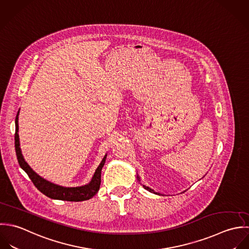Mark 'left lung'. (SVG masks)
<instances>
[{
	"label": "left lung",
	"instance_id": "obj_1",
	"mask_svg": "<svg viewBox=\"0 0 249 249\" xmlns=\"http://www.w3.org/2000/svg\"><path fill=\"white\" fill-rule=\"evenodd\" d=\"M143 187H144V188H145L147 191H149V192H153V190H151V189L148 188V187H145V186H143ZM157 195H160V194H157Z\"/></svg>",
	"mask_w": 249,
	"mask_h": 249
}]
</instances>
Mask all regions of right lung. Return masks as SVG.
Here are the masks:
<instances>
[{"mask_svg": "<svg viewBox=\"0 0 249 249\" xmlns=\"http://www.w3.org/2000/svg\"><path fill=\"white\" fill-rule=\"evenodd\" d=\"M18 115L19 111L16 115L15 119V151L17 160L19 162V165L21 168L28 174L34 185L37 188L39 192H41L43 195L52 199H58V200H64V201H73V202H79V201H85L89 199L92 198L99 191L100 185H101V170L102 167L105 164L106 157H104L103 160L101 161L98 168L96 169L94 176L92 177L91 182L89 185L77 187V188H64L57 185H54L46 181L45 179L41 178L39 175H37L31 167L30 165L25 161L23 155L20 149V143H19V135H18Z\"/></svg>", "mask_w": 249, "mask_h": 249, "instance_id": "right-lung-1", "label": "right lung"}]
</instances>
